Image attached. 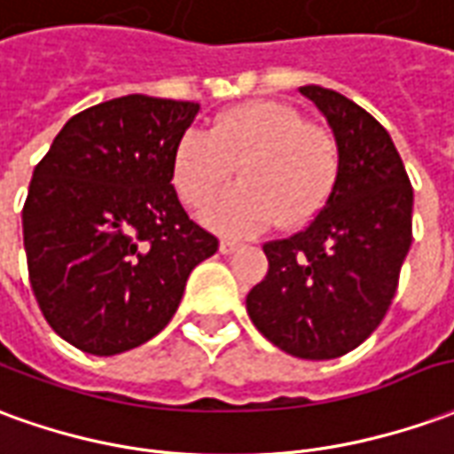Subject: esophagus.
Instances as JSON below:
<instances>
[{"label": "esophagus", "instance_id": "1", "mask_svg": "<svg viewBox=\"0 0 454 454\" xmlns=\"http://www.w3.org/2000/svg\"><path fill=\"white\" fill-rule=\"evenodd\" d=\"M218 248H221L223 255H231V253H236V250L243 248V243H240V240H233V238H223Z\"/></svg>", "mask_w": 454, "mask_h": 454}]
</instances>
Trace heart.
<instances>
[{
  "instance_id": "1",
  "label": "heart",
  "mask_w": 454,
  "mask_h": 454,
  "mask_svg": "<svg viewBox=\"0 0 454 454\" xmlns=\"http://www.w3.org/2000/svg\"><path fill=\"white\" fill-rule=\"evenodd\" d=\"M236 169L238 186L204 211L223 236H246L278 221L300 228L325 208L337 186L339 145L329 129L282 103H248L186 132L172 154V184L189 208H204Z\"/></svg>"
}]
</instances>
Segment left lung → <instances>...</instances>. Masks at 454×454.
<instances>
[{
    "mask_svg": "<svg viewBox=\"0 0 454 454\" xmlns=\"http://www.w3.org/2000/svg\"><path fill=\"white\" fill-rule=\"evenodd\" d=\"M339 145L337 186L309 226L265 243L246 297L262 337L300 359L344 356L373 334L413 240V186L391 135L337 90L302 85Z\"/></svg>",
    "mask_w": 454,
    "mask_h": 454,
    "instance_id": "left-lung-1",
    "label": "left lung"
}]
</instances>
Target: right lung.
Here are the masks:
<instances>
[{
  "label": "right lung",
  "instance_id": "add662e5",
  "mask_svg": "<svg viewBox=\"0 0 454 454\" xmlns=\"http://www.w3.org/2000/svg\"><path fill=\"white\" fill-rule=\"evenodd\" d=\"M199 103L125 95L73 115L36 164L21 223L28 280L51 329L113 356L160 334L186 278L218 250L172 186Z\"/></svg>",
  "mask_w": 454,
  "mask_h": 454
}]
</instances>
